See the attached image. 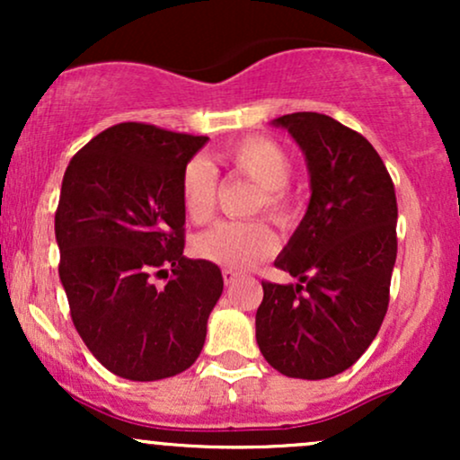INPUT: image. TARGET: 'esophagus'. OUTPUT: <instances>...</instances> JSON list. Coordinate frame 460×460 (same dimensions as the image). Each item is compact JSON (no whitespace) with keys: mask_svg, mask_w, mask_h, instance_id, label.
<instances>
[{"mask_svg":"<svg viewBox=\"0 0 460 460\" xmlns=\"http://www.w3.org/2000/svg\"><path fill=\"white\" fill-rule=\"evenodd\" d=\"M237 277H240V274H237L235 270H231V268H225V270H223V279H225V283H226V285L235 283V281H237Z\"/></svg>","mask_w":460,"mask_h":460,"instance_id":"34e87169","label":"esophagus"}]
</instances>
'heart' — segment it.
Masks as SVG:
<instances>
[{
	"label": "heart",
	"instance_id": "heart-1",
	"mask_svg": "<svg viewBox=\"0 0 460 460\" xmlns=\"http://www.w3.org/2000/svg\"><path fill=\"white\" fill-rule=\"evenodd\" d=\"M225 162L235 175L251 179L260 186V194L252 203V212H266L274 223L288 226L296 220L298 203L288 190L292 179V157L281 145L263 136H252L225 151ZM181 208L192 223L203 225L214 218L218 199V172L205 157H192L183 166ZM279 240L266 220L251 223H220L214 229L194 237V252L205 261L226 268H248L270 257L277 251Z\"/></svg>",
	"mask_w": 460,
	"mask_h": 460
}]
</instances>
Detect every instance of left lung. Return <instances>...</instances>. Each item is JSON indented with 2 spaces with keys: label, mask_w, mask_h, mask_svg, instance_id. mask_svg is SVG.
<instances>
[{
  "label": "left lung",
  "mask_w": 460,
  "mask_h": 460,
  "mask_svg": "<svg viewBox=\"0 0 460 460\" xmlns=\"http://www.w3.org/2000/svg\"><path fill=\"white\" fill-rule=\"evenodd\" d=\"M272 123L303 149L311 199L274 261L298 283L261 281L255 335L274 369L320 381L350 367L381 329L398 252V203L381 155L355 129L318 112Z\"/></svg>",
  "instance_id": "obj_1"
}]
</instances>
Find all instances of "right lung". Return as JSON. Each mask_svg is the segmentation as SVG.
Here are the masks:
<instances>
[{
    "mask_svg": "<svg viewBox=\"0 0 460 460\" xmlns=\"http://www.w3.org/2000/svg\"><path fill=\"white\" fill-rule=\"evenodd\" d=\"M209 138L119 123L68 162L56 209L73 324L110 372L160 381L197 361L223 294L220 268L183 257V166ZM169 283L155 288L153 276Z\"/></svg>",
    "mask_w": 460,
    "mask_h": 460,
    "instance_id": "obj_1",
    "label": "right lung"
}]
</instances>
